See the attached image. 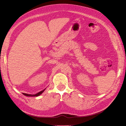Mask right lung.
Returning a JSON list of instances; mask_svg holds the SVG:
<instances>
[{"label": "right lung", "instance_id": "1", "mask_svg": "<svg viewBox=\"0 0 126 126\" xmlns=\"http://www.w3.org/2000/svg\"><path fill=\"white\" fill-rule=\"evenodd\" d=\"M45 89H45L44 90L40 91V92L38 93L37 94H25V93H23V94L25 95V96H28V97H37V96H39V95H40L42 93H43Z\"/></svg>", "mask_w": 126, "mask_h": 126}]
</instances>
